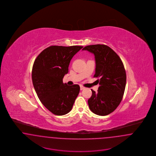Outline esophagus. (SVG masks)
I'll list each match as a JSON object with an SVG mask.
<instances>
[{
	"label": "esophagus",
	"instance_id": "esophagus-1",
	"mask_svg": "<svg viewBox=\"0 0 156 156\" xmlns=\"http://www.w3.org/2000/svg\"><path fill=\"white\" fill-rule=\"evenodd\" d=\"M85 89V87H83V86H82V85L80 86V89H81V90H83V89Z\"/></svg>",
	"mask_w": 156,
	"mask_h": 156
}]
</instances>
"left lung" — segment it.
I'll use <instances>...</instances> for the list:
<instances>
[{"instance_id": "1", "label": "left lung", "mask_w": 156, "mask_h": 156, "mask_svg": "<svg viewBox=\"0 0 156 156\" xmlns=\"http://www.w3.org/2000/svg\"><path fill=\"white\" fill-rule=\"evenodd\" d=\"M95 55V74L94 77L99 84L98 92L92 90L88 101L89 109L95 114L106 116L114 111L123 97L126 83V71L122 61L111 48L104 44L85 47Z\"/></svg>"}]
</instances>
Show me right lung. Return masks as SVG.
I'll return each instance as SVG.
<instances>
[{
	"label": "right lung",
	"instance_id": "1",
	"mask_svg": "<svg viewBox=\"0 0 156 156\" xmlns=\"http://www.w3.org/2000/svg\"><path fill=\"white\" fill-rule=\"evenodd\" d=\"M83 47L51 45L44 49L35 59L32 68V81L37 96L53 114L64 115L71 111L80 87L64 83L71 59Z\"/></svg>",
	"mask_w": 156,
	"mask_h": 156
}]
</instances>
